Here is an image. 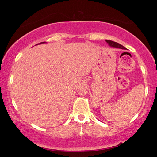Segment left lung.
I'll return each mask as SVG.
<instances>
[{
	"label": "left lung",
	"instance_id": "left-lung-1",
	"mask_svg": "<svg viewBox=\"0 0 157 157\" xmlns=\"http://www.w3.org/2000/svg\"><path fill=\"white\" fill-rule=\"evenodd\" d=\"M106 42H107L109 45L110 46H111V47H115V48H121V49H126L125 47H124V46H122L121 44H119V43H117V42H113V41H111V40H106Z\"/></svg>",
	"mask_w": 157,
	"mask_h": 157
}]
</instances>
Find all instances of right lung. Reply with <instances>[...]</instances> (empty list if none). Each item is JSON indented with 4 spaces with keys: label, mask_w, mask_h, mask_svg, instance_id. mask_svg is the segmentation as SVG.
<instances>
[{
    "label": "right lung",
    "mask_w": 157,
    "mask_h": 157,
    "mask_svg": "<svg viewBox=\"0 0 157 157\" xmlns=\"http://www.w3.org/2000/svg\"><path fill=\"white\" fill-rule=\"evenodd\" d=\"M42 43H45V42H40V43H39V44H42Z\"/></svg>",
    "instance_id": "right-lung-1"
}]
</instances>
